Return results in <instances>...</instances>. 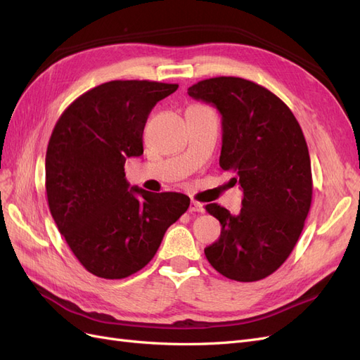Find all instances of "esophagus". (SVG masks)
Segmentation results:
<instances>
[{"instance_id":"obj_1","label":"esophagus","mask_w":360,"mask_h":360,"mask_svg":"<svg viewBox=\"0 0 360 360\" xmlns=\"http://www.w3.org/2000/svg\"><path fill=\"white\" fill-rule=\"evenodd\" d=\"M190 211H191V212H203L205 208H203L202 203H199V202H196V200H191V202H190Z\"/></svg>"}]
</instances>
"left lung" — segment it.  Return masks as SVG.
Listing matches in <instances>:
<instances>
[{
    "mask_svg": "<svg viewBox=\"0 0 360 360\" xmlns=\"http://www.w3.org/2000/svg\"><path fill=\"white\" fill-rule=\"evenodd\" d=\"M221 115L220 167L243 188L233 215L205 207L221 224L205 256L220 274L255 282L274 273L299 241L312 202L311 158L299 122L282 99L253 81L215 77L188 89Z\"/></svg>",
    "mask_w": 360,
    "mask_h": 360,
    "instance_id": "8db88e82",
    "label": "left lung"
}]
</instances>
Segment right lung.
Wrapping results in <instances>:
<instances>
[{"instance_id": "add662e5", "label": "right lung", "mask_w": 360, "mask_h": 360, "mask_svg": "<svg viewBox=\"0 0 360 360\" xmlns=\"http://www.w3.org/2000/svg\"><path fill=\"white\" fill-rule=\"evenodd\" d=\"M178 84L116 79L90 89L51 134L45 187L51 215L87 271L123 279L155 256L170 224L190 207L181 193L129 187L125 161L143 153V129Z\"/></svg>"}]
</instances>
